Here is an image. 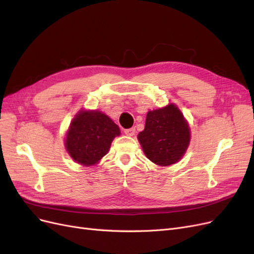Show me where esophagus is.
I'll return each instance as SVG.
<instances>
[{"label": "esophagus", "instance_id": "34e87169", "mask_svg": "<svg viewBox=\"0 0 254 254\" xmlns=\"http://www.w3.org/2000/svg\"><path fill=\"white\" fill-rule=\"evenodd\" d=\"M124 132L126 135H129V136H132L134 135L135 133V128H129V129H125Z\"/></svg>", "mask_w": 254, "mask_h": 254}]
</instances>
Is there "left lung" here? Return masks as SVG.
<instances>
[{
    "instance_id": "8db88e82",
    "label": "left lung",
    "mask_w": 254,
    "mask_h": 254,
    "mask_svg": "<svg viewBox=\"0 0 254 254\" xmlns=\"http://www.w3.org/2000/svg\"><path fill=\"white\" fill-rule=\"evenodd\" d=\"M151 162L167 166L179 161L190 143V127L175 105L149 111L145 128L137 135Z\"/></svg>"
}]
</instances>
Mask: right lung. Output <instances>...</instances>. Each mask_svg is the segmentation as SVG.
<instances>
[{"label":"right lung","instance_id":"1","mask_svg":"<svg viewBox=\"0 0 254 254\" xmlns=\"http://www.w3.org/2000/svg\"><path fill=\"white\" fill-rule=\"evenodd\" d=\"M120 128L106 114L99 111H80L68 129L65 147L77 163L93 165L107 152Z\"/></svg>","mask_w":254,"mask_h":254}]
</instances>
